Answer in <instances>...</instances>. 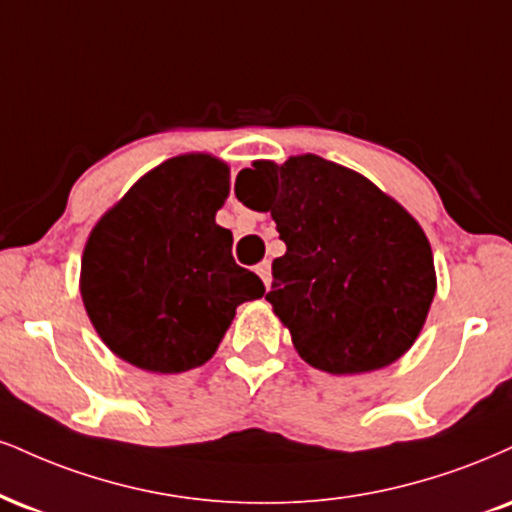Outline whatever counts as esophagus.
Returning <instances> with one entry per match:
<instances>
[{"label":"esophagus","mask_w":512,"mask_h":512,"mask_svg":"<svg viewBox=\"0 0 512 512\" xmlns=\"http://www.w3.org/2000/svg\"><path fill=\"white\" fill-rule=\"evenodd\" d=\"M257 274H260V279L264 281V286H267V291H269V286H272V262L264 260L257 264Z\"/></svg>","instance_id":"obj_1"}]
</instances>
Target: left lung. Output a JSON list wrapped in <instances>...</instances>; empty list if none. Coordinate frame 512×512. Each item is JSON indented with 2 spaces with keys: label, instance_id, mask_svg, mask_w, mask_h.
Wrapping results in <instances>:
<instances>
[{
  "label": "left lung",
  "instance_id": "obj_1",
  "mask_svg": "<svg viewBox=\"0 0 512 512\" xmlns=\"http://www.w3.org/2000/svg\"><path fill=\"white\" fill-rule=\"evenodd\" d=\"M236 195L272 212L286 243L267 300L307 365L362 374L408 353L436 272L427 236L393 197L317 155L255 162L238 174Z\"/></svg>",
  "mask_w": 512,
  "mask_h": 512
}]
</instances>
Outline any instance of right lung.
Listing matches in <instances>:
<instances>
[{
	"instance_id": "obj_1",
	"label": "right lung",
	"mask_w": 512,
	"mask_h": 512,
	"mask_svg": "<svg viewBox=\"0 0 512 512\" xmlns=\"http://www.w3.org/2000/svg\"><path fill=\"white\" fill-rule=\"evenodd\" d=\"M229 166L212 155L166 159L97 221L80 262L92 326L121 360L178 374L217 353L236 307L264 295L214 221Z\"/></svg>"
}]
</instances>
